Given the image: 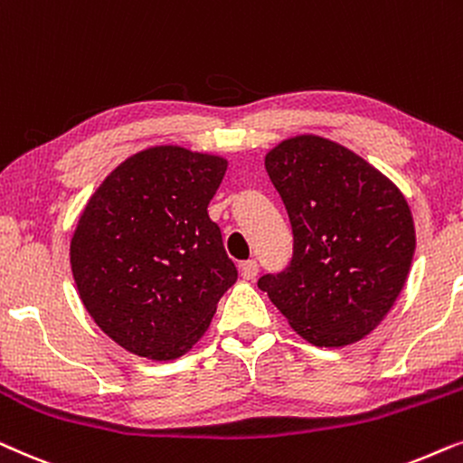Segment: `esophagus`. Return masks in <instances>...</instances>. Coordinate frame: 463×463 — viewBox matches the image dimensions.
<instances>
[{"mask_svg":"<svg viewBox=\"0 0 463 463\" xmlns=\"http://www.w3.org/2000/svg\"><path fill=\"white\" fill-rule=\"evenodd\" d=\"M239 270H241L243 279H248V281L256 279V275H258V262H256V260L241 262V264H239Z\"/></svg>","mask_w":463,"mask_h":463,"instance_id":"esophagus-1","label":"esophagus"}]
</instances>
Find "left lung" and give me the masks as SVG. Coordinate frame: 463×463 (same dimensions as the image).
Segmentation results:
<instances>
[{"label": "left lung", "mask_w": 463, "mask_h": 463, "mask_svg": "<svg viewBox=\"0 0 463 463\" xmlns=\"http://www.w3.org/2000/svg\"><path fill=\"white\" fill-rule=\"evenodd\" d=\"M264 167L288 209L294 254L258 288L316 347L362 341L409 277L415 224L404 194L349 147L319 135L283 139Z\"/></svg>", "instance_id": "left-lung-1"}]
</instances>
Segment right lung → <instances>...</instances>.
Here are the masks:
<instances>
[{"label": "right lung", "instance_id": "add662e5", "mask_svg": "<svg viewBox=\"0 0 463 463\" xmlns=\"http://www.w3.org/2000/svg\"><path fill=\"white\" fill-rule=\"evenodd\" d=\"M226 167L215 154L146 147L120 163L80 213L70 245L80 300L128 354L182 357L237 281L207 213Z\"/></svg>", "mask_w": 463, "mask_h": 463}]
</instances>
